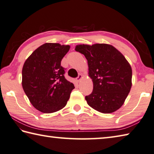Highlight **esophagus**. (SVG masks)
<instances>
[{
  "mask_svg": "<svg viewBox=\"0 0 154 154\" xmlns=\"http://www.w3.org/2000/svg\"><path fill=\"white\" fill-rule=\"evenodd\" d=\"M83 78V75L81 74H79V75H78V77H77V81L79 82V81H80V80L82 79Z\"/></svg>",
  "mask_w": 154,
  "mask_h": 154,
  "instance_id": "obj_1",
  "label": "esophagus"
}]
</instances>
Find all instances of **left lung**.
<instances>
[{
	"mask_svg": "<svg viewBox=\"0 0 154 154\" xmlns=\"http://www.w3.org/2000/svg\"><path fill=\"white\" fill-rule=\"evenodd\" d=\"M75 51L85 55L93 83L92 93L85 96L88 105L103 113L119 109L131 87V67L124 56L107 44L79 45Z\"/></svg>",
	"mask_w": 154,
	"mask_h": 154,
	"instance_id": "1",
	"label": "left lung"
}]
</instances>
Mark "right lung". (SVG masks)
<instances>
[{
    "instance_id": "1",
    "label": "right lung",
    "mask_w": 154,
    "mask_h": 154,
    "mask_svg": "<svg viewBox=\"0 0 154 154\" xmlns=\"http://www.w3.org/2000/svg\"><path fill=\"white\" fill-rule=\"evenodd\" d=\"M70 46L45 43L24 63L22 85L30 102L41 112L50 113L61 109L75 87L65 79L62 59Z\"/></svg>"
}]
</instances>
